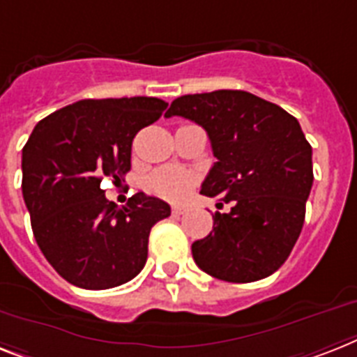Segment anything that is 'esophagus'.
Masks as SVG:
<instances>
[{
  "label": "esophagus",
  "mask_w": 357,
  "mask_h": 357,
  "mask_svg": "<svg viewBox=\"0 0 357 357\" xmlns=\"http://www.w3.org/2000/svg\"><path fill=\"white\" fill-rule=\"evenodd\" d=\"M187 213V207H183V205H174L172 207V214H176V216H179V214H185Z\"/></svg>",
  "instance_id": "esophagus-1"
}]
</instances>
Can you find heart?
Wrapping results in <instances>:
<instances>
[{
  "mask_svg": "<svg viewBox=\"0 0 357 357\" xmlns=\"http://www.w3.org/2000/svg\"><path fill=\"white\" fill-rule=\"evenodd\" d=\"M192 174L176 169V167L158 170L150 178V188H152L153 192L167 199H172V202H179V199L187 198L190 188H192Z\"/></svg>",
  "mask_w": 357,
  "mask_h": 357,
  "instance_id": "1",
  "label": "heart"
}]
</instances>
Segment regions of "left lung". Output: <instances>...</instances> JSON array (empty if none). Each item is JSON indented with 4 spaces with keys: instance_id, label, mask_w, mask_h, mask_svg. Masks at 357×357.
Listing matches in <instances>:
<instances>
[{
    "instance_id": "left-lung-1",
    "label": "left lung",
    "mask_w": 357,
    "mask_h": 357,
    "mask_svg": "<svg viewBox=\"0 0 357 357\" xmlns=\"http://www.w3.org/2000/svg\"><path fill=\"white\" fill-rule=\"evenodd\" d=\"M190 119L207 132L216 163L202 194L229 213L192 244L194 262L214 279L255 282L286 262L299 238L314 183L312 146L286 109L240 89L178 97L165 117Z\"/></svg>"
}]
</instances>
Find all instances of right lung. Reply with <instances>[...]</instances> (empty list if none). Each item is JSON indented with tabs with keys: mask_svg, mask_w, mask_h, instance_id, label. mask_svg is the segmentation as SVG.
<instances>
[{
	"mask_svg": "<svg viewBox=\"0 0 357 357\" xmlns=\"http://www.w3.org/2000/svg\"><path fill=\"white\" fill-rule=\"evenodd\" d=\"M167 106L155 97L84 98L42 119L23 146L22 192L34 238L73 286L115 288L144 268L150 229L170 216V205L137 192L117 207L100 183L123 179L133 137Z\"/></svg>",
	"mask_w": 357,
	"mask_h": 357,
	"instance_id": "obj_1",
	"label": "right lung"
}]
</instances>
